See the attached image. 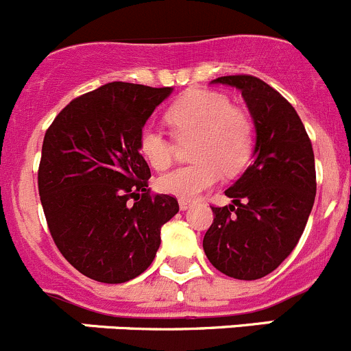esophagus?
Listing matches in <instances>:
<instances>
[{
	"label": "esophagus",
	"instance_id": "obj_1",
	"mask_svg": "<svg viewBox=\"0 0 351 351\" xmlns=\"http://www.w3.org/2000/svg\"><path fill=\"white\" fill-rule=\"evenodd\" d=\"M180 209L182 210H186V209H190V207H192V202H190V200H180Z\"/></svg>",
	"mask_w": 351,
	"mask_h": 351
}]
</instances>
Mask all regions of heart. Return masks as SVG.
<instances>
[{"label": "heart", "mask_w": 351, "mask_h": 351, "mask_svg": "<svg viewBox=\"0 0 351 351\" xmlns=\"http://www.w3.org/2000/svg\"><path fill=\"white\" fill-rule=\"evenodd\" d=\"M166 121L180 142L193 141L195 162L166 173L158 189L182 200H193L214 186L221 171L237 175L254 149V127L243 111L231 108L228 97L192 90L180 97L166 114ZM142 156L154 169H166L176 154V144L156 128L147 127L138 142Z\"/></svg>", "instance_id": "b5f03b06"}]
</instances>
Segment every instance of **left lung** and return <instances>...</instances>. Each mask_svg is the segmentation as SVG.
<instances>
[{
	"label": "left lung",
	"instance_id": "left-lung-1",
	"mask_svg": "<svg viewBox=\"0 0 351 351\" xmlns=\"http://www.w3.org/2000/svg\"><path fill=\"white\" fill-rule=\"evenodd\" d=\"M241 93L255 132L252 165L226 190L230 206L213 207L204 237L209 262L234 280H258L291 254L315 199L311 138L295 108L261 78L219 77Z\"/></svg>",
	"mask_w": 351,
	"mask_h": 351
}]
</instances>
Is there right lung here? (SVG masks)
Wrapping results in <instances>:
<instances>
[{"mask_svg":"<svg viewBox=\"0 0 351 351\" xmlns=\"http://www.w3.org/2000/svg\"><path fill=\"white\" fill-rule=\"evenodd\" d=\"M173 87L110 82L71 101L47 128L39 195L63 257L84 276L118 285L141 276L178 213L175 197L151 195L141 134Z\"/></svg>","mask_w":351,"mask_h":351,"instance_id":"1","label":"right lung"}]
</instances>
